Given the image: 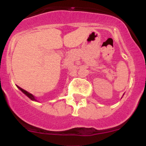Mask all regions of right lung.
Returning a JSON list of instances; mask_svg holds the SVG:
<instances>
[{
	"instance_id": "right-lung-1",
	"label": "right lung",
	"mask_w": 146,
	"mask_h": 146,
	"mask_svg": "<svg viewBox=\"0 0 146 146\" xmlns=\"http://www.w3.org/2000/svg\"><path fill=\"white\" fill-rule=\"evenodd\" d=\"M17 87H18V88H19L20 90H21L22 92H23V93H24V94L26 95L28 97V98H29V99H31V100H33V101H36V102H38V101H37V100H36V99L35 98V97L33 96V95L32 94H31V93H28V92L27 91V90H24V89H23V88H21V87H19V86H17Z\"/></svg>"
}]
</instances>
